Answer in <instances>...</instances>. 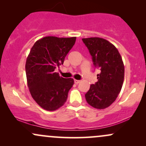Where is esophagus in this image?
Returning a JSON list of instances; mask_svg holds the SVG:
<instances>
[{
  "instance_id": "obj_1",
  "label": "esophagus",
  "mask_w": 146,
  "mask_h": 146,
  "mask_svg": "<svg viewBox=\"0 0 146 146\" xmlns=\"http://www.w3.org/2000/svg\"><path fill=\"white\" fill-rule=\"evenodd\" d=\"M74 82L75 84H79L80 82V80H74Z\"/></svg>"
}]
</instances>
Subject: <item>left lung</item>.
Returning a JSON list of instances; mask_svg holds the SVG:
<instances>
[{
  "mask_svg": "<svg viewBox=\"0 0 146 146\" xmlns=\"http://www.w3.org/2000/svg\"><path fill=\"white\" fill-rule=\"evenodd\" d=\"M92 56L93 64L100 70L98 81L90 85L85 95L87 103L97 109L108 108L115 101L124 80V65L117 48L104 38H82Z\"/></svg>",
  "mask_w": 146,
  "mask_h": 146,
  "instance_id": "left-lung-1",
  "label": "left lung"
}]
</instances>
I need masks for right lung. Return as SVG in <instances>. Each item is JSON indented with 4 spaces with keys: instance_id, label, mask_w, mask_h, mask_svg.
<instances>
[{
    "instance_id": "obj_1",
    "label": "right lung",
    "mask_w": 146,
    "mask_h": 146,
    "mask_svg": "<svg viewBox=\"0 0 146 146\" xmlns=\"http://www.w3.org/2000/svg\"><path fill=\"white\" fill-rule=\"evenodd\" d=\"M75 40L76 37L46 36L31 48L25 64L27 85L33 99L43 109L56 110L67 100L74 80L62 78L55 69L63 64Z\"/></svg>"
}]
</instances>
